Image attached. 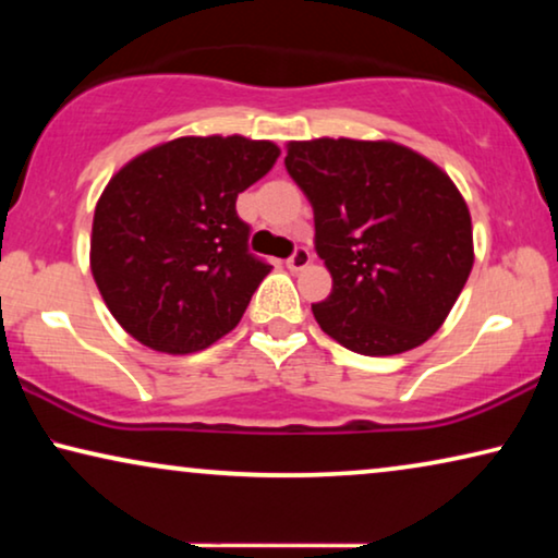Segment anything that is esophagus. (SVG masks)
<instances>
[{
    "mask_svg": "<svg viewBox=\"0 0 558 558\" xmlns=\"http://www.w3.org/2000/svg\"><path fill=\"white\" fill-rule=\"evenodd\" d=\"M310 262H312V254H310V251L304 248V246H296V248H294V254L287 258V266H289V269H292V271H302L304 266H307Z\"/></svg>",
    "mask_w": 558,
    "mask_h": 558,
    "instance_id": "esophagus-1",
    "label": "esophagus"
}]
</instances>
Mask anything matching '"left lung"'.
<instances>
[{
  "label": "left lung",
  "instance_id": "left-lung-1",
  "mask_svg": "<svg viewBox=\"0 0 558 558\" xmlns=\"http://www.w3.org/2000/svg\"><path fill=\"white\" fill-rule=\"evenodd\" d=\"M287 172L315 210V248L332 292L319 327L361 355H399L432 338L472 271V220L432 159L396 142H289Z\"/></svg>",
  "mask_w": 558,
  "mask_h": 558
}]
</instances>
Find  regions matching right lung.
<instances>
[{"label": "right lung", "mask_w": 558, "mask_h": 558, "mask_svg": "<svg viewBox=\"0 0 558 558\" xmlns=\"http://www.w3.org/2000/svg\"><path fill=\"white\" fill-rule=\"evenodd\" d=\"M279 157L274 142L180 136L126 162L98 197L90 271L117 323L159 353L231 332L271 266L248 251L235 197Z\"/></svg>", "instance_id": "add662e5"}]
</instances>
